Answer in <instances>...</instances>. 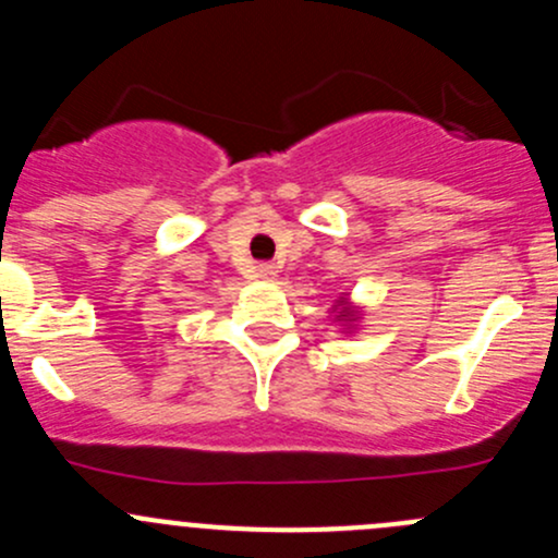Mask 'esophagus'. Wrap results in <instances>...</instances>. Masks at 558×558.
I'll list each match as a JSON object with an SVG mask.
<instances>
[{"instance_id": "34e87169", "label": "esophagus", "mask_w": 558, "mask_h": 558, "mask_svg": "<svg viewBox=\"0 0 558 558\" xmlns=\"http://www.w3.org/2000/svg\"><path fill=\"white\" fill-rule=\"evenodd\" d=\"M256 278H262V280L278 278V267H275V264H269V262L256 264Z\"/></svg>"}]
</instances>
